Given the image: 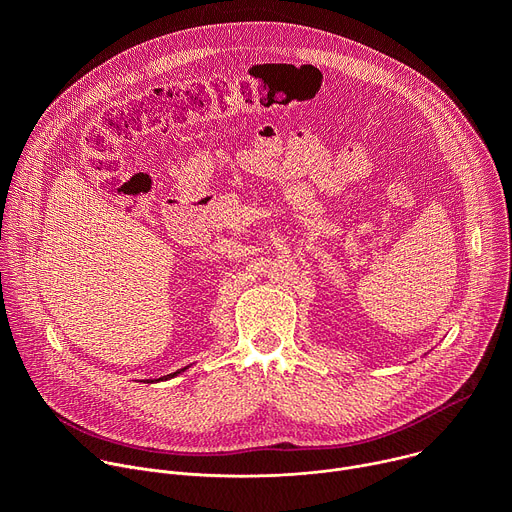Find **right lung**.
Listing matches in <instances>:
<instances>
[{"label":"right lung","instance_id":"obj_1","mask_svg":"<svg viewBox=\"0 0 512 512\" xmlns=\"http://www.w3.org/2000/svg\"><path fill=\"white\" fill-rule=\"evenodd\" d=\"M182 371H186V369H180V371H176V373H172V375H166V377H162V379H156V381H168V379H172V377H176V375H180ZM148 383H154V381H148Z\"/></svg>","mask_w":512,"mask_h":512}]
</instances>
